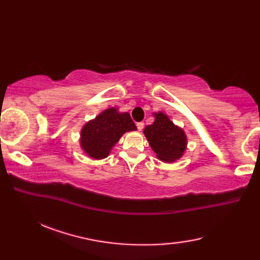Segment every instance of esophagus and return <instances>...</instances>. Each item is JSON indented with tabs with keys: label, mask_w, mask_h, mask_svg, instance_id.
Here are the masks:
<instances>
[{
	"label": "esophagus",
	"mask_w": 260,
	"mask_h": 260,
	"mask_svg": "<svg viewBox=\"0 0 260 260\" xmlns=\"http://www.w3.org/2000/svg\"><path fill=\"white\" fill-rule=\"evenodd\" d=\"M136 126H137V129H139V131H142V129H143V127H144V123H143V121H140V123H137V124H136Z\"/></svg>",
	"instance_id": "34e87169"
}]
</instances>
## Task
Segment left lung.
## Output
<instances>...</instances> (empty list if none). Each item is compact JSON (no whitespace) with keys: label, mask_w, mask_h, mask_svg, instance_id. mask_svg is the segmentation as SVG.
Instances as JSON below:
<instances>
[{"label":"left lung","mask_w":260,"mask_h":260,"mask_svg":"<svg viewBox=\"0 0 260 260\" xmlns=\"http://www.w3.org/2000/svg\"><path fill=\"white\" fill-rule=\"evenodd\" d=\"M144 134L161 161L174 162L183 155L186 136L183 129L175 126L165 114H155V120L145 127Z\"/></svg>","instance_id":"8db88e82"}]
</instances>
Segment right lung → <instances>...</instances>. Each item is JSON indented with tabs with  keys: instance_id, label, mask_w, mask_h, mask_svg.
Segmentation results:
<instances>
[{
	"instance_id": "obj_1",
	"label": "right lung",
	"mask_w": 260,
	"mask_h": 260,
	"mask_svg": "<svg viewBox=\"0 0 260 260\" xmlns=\"http://www.w3.org/2000/svg\"><path fill=\"white\" fill-rule=\"evenodd\" d=\"M135 129L136 126L128 113H118L116 108H108L82 127L80 145L90 157L102 159L108 156L121 135Z\"/></svg>"
}]
</instances>
